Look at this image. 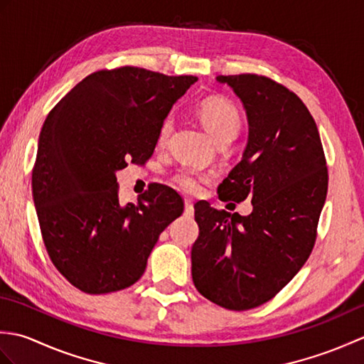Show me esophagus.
Segmentation results:
<instances>
[{"label":"esophagus","mask_w":364,"mask_h":364,"mask_svg":"<svg viewBox=\"0 0 364 364\" xmlns=\"http://www.w3.org/2000/svg\"><path fill=\"white\" fill-rule=\"evenodd\" d=\"M184 215H186V218H192V215H194V203H192L191 200L184 202Z\"/></svg>","instance_id":"1"}]
</instances>
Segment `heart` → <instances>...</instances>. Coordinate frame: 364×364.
Instances as JSON below:
<instances>
[{
  "mask_svg": "<svg viewBox=\"0 0 364 364\" xmlns=\"http://www.w3.org/2000/svg\"><path fill=\"white\" fill-rule=\"evenodd\" d=\"M197 115L203 128L206 129V133L213 137L215 144L231 142L237 136L239 129H241V115H239L236 106L225 98H206L197 107ZM172 129V119H166L159 129V144L167 142ZM173 181L180 189L196 194V192L202 189L206 178L202 173H198L197 170L184 168L175 175Z\"/></svg>",
  "mask_w": 364,
  "mask_h": 364,
  "instance_id": "obj_1",
  "label": "heart"
}]
</instances>
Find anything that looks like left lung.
<instances>
[{
    "label": "left lung",
    "mask_w": 364,
    "mask_h": 364,
    "mask_svg": "<svg viewBox=\"0 0 364 364\" xmlns=\"http://www.w3.org/2000/svg\"><path fill=\"white\" fill-rule=\"evenodd\" d=\"M233 89L249 122L242 159L219 198H249V215L196 205L198 237L192 280L227 310H250L280 292L310 257L326 203L328 173L316 122L301 100L266 76H215Z\"/></svg>",
    "instance_id": "left-lung-1"
}]
</instances>
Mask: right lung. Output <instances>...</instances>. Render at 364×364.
<instances>
[{
    "label": "right lung",
    "mask_w": 364,
    "mask_h": 364,
    "mask_svg": "<svg viewBox=\"0 0 364 364\" xmlns=\"http://www.w3.org/2000/svg\"><path fill=\"white\" fill-rule=\"evenodd\" d=\"M197 81L139 67L86 76L54 106L37 145L33 198L53 264L87 294L125 289L184 203L154 184L137 205L122 206L117 176L142 164L173 105Z\"/></svg>",
    "instance_id": "right-lung-1"
}]
</instances>
